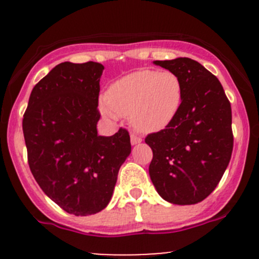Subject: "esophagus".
I'll return each instance as SVG.
<instances>
[{"mask_svg":"<svg viewBox=\"0 0 259 259\" xmlns=\"http://www.w3.org/2000/svg\"><path fill=\"white\" fill-rule=\"evenodd\" d=\"M130 141H132V145H138L141 144L142 139L140 138V136L135 135V134H132V135H130Z\"/></svg>","mask_w":259,"mask_h":259,"instance_id":"obj_1","label":"esophagus"}]
</instances>
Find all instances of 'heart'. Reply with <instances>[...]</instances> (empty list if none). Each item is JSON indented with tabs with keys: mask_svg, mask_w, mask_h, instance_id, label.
I'll return each instance as SVG.
<instances>
[{
	"mask_svg": "<svg viewBox=\"0 0 259 259\" xmlns=\"http://www.w3.org/2000/svg\"><path fill=\"white\" fill-rule=\"evenodd\" d=\"M107 101L100 103L106 118L123 115L140 133H158L179 115L184 85L171 70L139 69L115 80L107 91Z\"/></svg>",
	"mask_w": 259,
	"mask_h": 259,
	"instance_id": "obj_1",
	"label": "heart"
}]
</instances>
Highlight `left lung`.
<instances>
[{
    "mask_svg": "<svg viewBox=\"0 0 259 259\" xmlns=\"http://www.w3.org/2000/svg\"><path fill=\"white\" fill-rule=\"evenodd\" d=\"M179 75L184 101L165 129L150 134L148 173L160 197L173 204H196L221 181L233 152L231 107L217 76L191 58L154 61Z\"/></svg>",
    "mask_w": 259,
    "mask_h": 259,
    "instance_id": "left-lung-1",
    "label": "left lung"
}]
</instances>
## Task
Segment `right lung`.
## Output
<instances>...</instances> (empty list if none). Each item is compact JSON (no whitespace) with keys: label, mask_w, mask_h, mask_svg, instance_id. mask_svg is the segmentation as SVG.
<instances>
[{"label":"right lung","mask_w":259,"mask_h":259,"mask_svg":"<svg viewBox=\"0 0 259 259\" xmlns=\"http://www.w3.org/2000/svg\"><path fill=\"white\" fill-rule=\"evenodd\" d=\"M103 69L96 62L56 65L34 86L23 118L35 180L47 197L74 215L105 209L132 152L125 129L112 136L97 134Z\"/></svg>","instance_id":"add662e5"}]
</instances>
